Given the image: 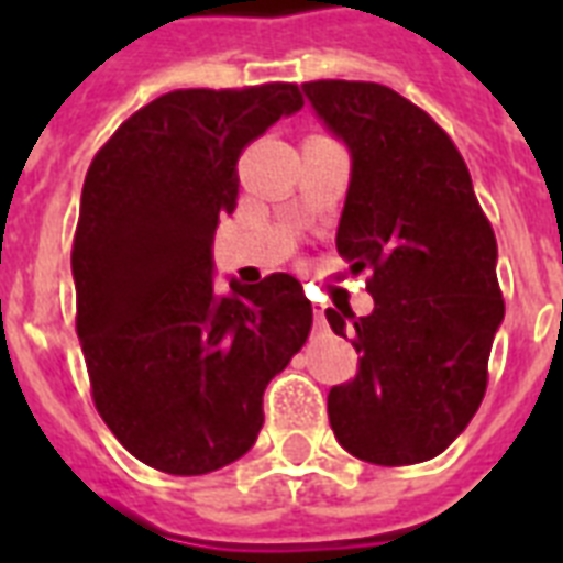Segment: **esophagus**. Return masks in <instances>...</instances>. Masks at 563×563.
<instances>
[{
  "label": "esophagus",
  "instance_id": "34e87169",
  "mask_svg": "<svg viewBox=\"0 0 563 563\" xmlns=\"http://www.w3.org/2000/svg\"><path fill=\"white\" fill-rule=\"evenodd\" d=\"M316 324L324 327V309H316Z\"/></svg>",
  "mask_w": 563,
  "mask_h": 563
}]
</instances>
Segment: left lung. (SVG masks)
<instances>
[{
    "instance_id": "1",
    "label": "left lung",
    "mask_w": 563,
    "mask_h": 563,
    "mask_svg": "<svg viewBox=\"0 0 563 563\" xmlns=\"http://www.w3.org/2000/svg\"><path fill=\"white\" fill-rule=\"evenodd\" d=\"M303 92L351 148L335 247L353 274H371L374 298L365 318L327 309L333 333L362 353L351 383L327 394L330 427L362 462H427L462 435L488 388L506 316L494 228L427 110L374 81H309Z\"/></svg>"
}]
</instances>
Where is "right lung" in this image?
Listing matches in <instances>:
<instances>
[{"instance_id": "1", "label": "right lung", "mask_w": 563, "mask_h": 563, "mask_svg": "<svg viewBox=\"0 0 563 563\" xmlns=\"http://www.w3.org/2000/svg\"><path fill=\"white\" fill-rule=\"evenodd\" d=\"M303 108L298 84L172 90L101 145L73 242L75 330L92 402L128 453L201 476L263 429V394L303 347L312 303L291 274L212 289V236L236 210L239 154Z\"/></svg>"}]
</instances>
